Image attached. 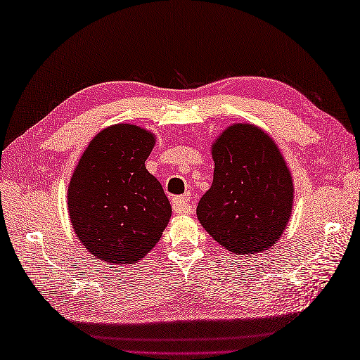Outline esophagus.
<instances>
[{"mask_svg":"<svg viewBox=\"0 0 360 360\" xmlns=\"http://www.w3.org/2000/svg\"><path fill=\"white\" fill-rule=\"evenodd\" d=\"M190 201V195H182V196H176L173 200V209L176 213L179 215H188L192 212V204Z\"/></svg>","mask_w":360,"mask_h":360,"instance_id":"34e87169","label":"esophagus"}]
</instances>
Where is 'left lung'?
<instances>
[{
  "instance_id": "obj_1",
  "label": "left lung",
  "mask_w": 360,
  "mask_h": 360,
  "mask_svg": "<svg viewBox=\"0 0 360 360\" xmlns=\"http://www.w3.org/2000/svg\"><path fill=\"white\" fill-rule=\"evenodd\" d=\"M212 187L196 209L201 226L235 255L275 246L294 204V181L277 143L254 124H232L212 143Z\"/></svg>"
}]
</instances>
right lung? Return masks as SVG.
Wrapping results in <instances>:
<instances>
[{
	"label": "right lung",
	"instance_id": "right-lung-1",
	"mask_svg": "<svg viewBox=\"0 0 360 360\" xmlns=\"http://www.w3.org/2000/svg\"><path fill=\"white\" fill-rule=\"evenodd\" d=\"M155 143L156 134L139 125L106 127L74 168L68 213L77 238L97 259L139 263L170 221V201L145 167Z\"/></svg>",
	"mask_w": 360,
	"mask_h": 360
}]
</instances>
